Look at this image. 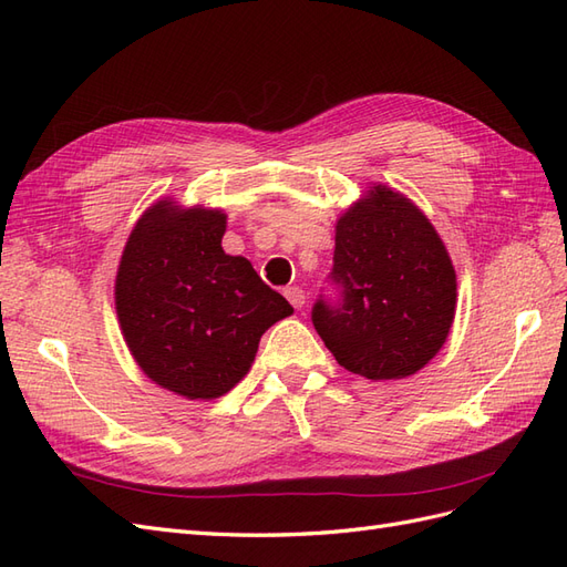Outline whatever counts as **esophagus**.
<instances>
[{"label":"esophagus","instance_id":"1","mask_svg":"<svg viewBox=\"0 0 567 567\" xmlns=\"http://www.w3.org/2000/svg\"><path fill=\"white\" fill-rule=\"evenodd\" d=\"M286 298H288L290 305L296 307V310H300V307H305V302H307V296H305V290L300 286H288Z\"/></svg>","mask_w":567,"mask_h":567}]
</instances>
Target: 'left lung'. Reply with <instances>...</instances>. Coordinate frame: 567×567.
<instances>
[{"label": "left lung", "instance_id": "left-lung-1", "mask_svg": "<svg viewBox=\"0 0 567 567\" xmlns=\"http://www.w3.org/2000/svg\"><path fill=\"white\" fill-rule=\"evenodd\" d=\"M338 298L312 323L340 367L371 381L406 379L440 352L456 312V271L414 203L373 186L336 225Z\"/></svg>", "mask_w": 567, "mask_h": 567}]
</instances>
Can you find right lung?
<instances>
[{
	"label": "right lung",
	"mask_w": 567,
	"mask_h": 567,
	"mask_svg": "<svg viewBox=\"0 0 567 567\" xmlns=\"http://www.w3.org/2000/svg\"><path fill=\"white\" fill-rule=\"evenodd\" d=\"M227 215L158 200L132 229L115 310L136 364L186 400H215L248 373L262 333L293 307L241 255L221 250Z\"/></svg>",
	"instance_id": "add662e5"
}]
</instances>
